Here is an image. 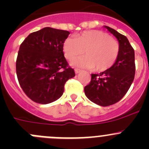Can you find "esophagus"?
I'll list each match as a JSON object with an SVG mask.
<instances>
[{
	"instance_id": "1",
	"label": "esophagus",
	"mask_w": 149,
	"mask_h": 149,
	"mask_svg": "<svg viewBox=\"0 0 149 149\" xmlns=\"http://www.w3.org/2000/svg\"><path fill=\"white\" fill-rule=\"evenodd\" d=\"M81 71V70H80V69H75V73H76V74H78V73H80Z\"/></svg>"
}]
</instances>
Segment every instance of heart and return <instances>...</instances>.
I'll return each instance as SVG.
<instances>
[{
  "instance_id": "heart-1",
  "label": "heart",
  "mask_w": 149,
  "mask_h": 149,
  "mask_svg": "<svg viewBox=\"0 0 149 149\" xmlns=\"http://www.w3.org/2000/svg\"><path fill=\"white\" fill-rule=\"evenodd\" d=\"M66 59L72 61L84 53L86 56L72 63V65L85 68H95L104 71L115 63L120 52L119 43L107 33L97 30L86 31L76 39L67 38L63 45Z\"/></svg>"
}]
</instances>
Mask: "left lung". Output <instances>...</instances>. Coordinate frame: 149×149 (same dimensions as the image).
Here are the masks:
<instances>
[{"instance_id": "8db88e82", "label": "left lung", "mask_w": 149, "mask_h": 149, "mask_svg": "<svg viewBox=\"0 0 149 149\" xmlns=\"http://www.w3.org/2000/svg\"><path fill=\"white\" fill-rule=\"evenodd\" d=\"M118 40L120 52L114 65L100 74H91V82L84 87L87 98L100 106L114 104L127 93L136 71L135 52L125 36L104 26Z\"/></svg>"}]
</instances>
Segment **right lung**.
<instances>
[{
    "instance_id": "right-lung-1",
    "label": "right lung",
    "mask_w": 149,
    "mask_h": 149,
    "mask_svg": "<svg viewBox=\"0 0 149 149\" xmlns=\"http://www.w3.org/2000/svg\"><path fill=\"white\" fill-rule=\"evenodd\" d=\"M69 34L68 31L45 27L31 33L20 45L16 74L32 101L42 104L56 101L63 94L65 82L75 76L63 51Z\"/></svg>"
}]
</instances>
